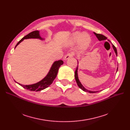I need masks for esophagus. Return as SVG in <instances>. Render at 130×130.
I'll return each mask as SVG.
<instances>
[{"mask_svg": "<svg viewBox=\"0 0 130 130\" xmlns=\"http://www.w3.org/2000/svg\"><path fill=\"white\" fill-rule=\"evenodd\" d=\"M74 55V53H73V52H72V53H68L67 55H66L64 58H65V60H66V59H69V58H70V57H73Z\"/></svg>", "mask_w": 130, "mask_h": 130, "instance_id": "obj_1", "label": "esophagus"}]
</instances>
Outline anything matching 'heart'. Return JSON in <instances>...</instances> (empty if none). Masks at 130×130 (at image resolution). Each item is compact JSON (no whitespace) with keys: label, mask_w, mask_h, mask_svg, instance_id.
<instances>
[{"label":"heart","mask_w":130,"mask_h":130,"mask_svg":"<svg viewBox=\"0 0 130 130\" xmlns=\"http://www.w3.org/2000/svg\"><path fill=\"white\" fill-rule=\"evenodd\" d=\"M91 40L90 37L87 33L75 32L73 34L71 37V41L73 43L78 42L79 47L82 49H85L89 44Z\"/></svg>","instance_id":"1"}]
</instances>
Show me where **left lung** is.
<instances>
[{
  "label": "left lung",
  "mask_w": 130,
  "mask_h": 130,
  "mask_svg": "<svg viewBox=\"0 0 130 130\" xmlns=\"http://www.w3.org/2000/svg\"><path fill=\"white\" fill-rule=\"evenodd\" d=\"M94 34L95 35H96V36L97 37V38H98V39L99 40H104V39H106L107 38L106 37H105V36H104L103 35H102V34H97V33H95V32H94ZM113 46V49L115 51V53H116V55H117V48H116V47H115V46L114 45H112ZM77 70H78V66H77L76 67V71L75 72V80H76V82L77 83V85L78 86V87L80 88V89L82 90L83 91H85V92H89L90 93H96L98 92V91H95V92H93V91H88L87 90H86V88L82 85V84L80 83V82H79V79H78V75H77ZM118 70V68L117 69V70Z\"/></svg>",
  "instance_id": "obj_1"
}]
</instances>
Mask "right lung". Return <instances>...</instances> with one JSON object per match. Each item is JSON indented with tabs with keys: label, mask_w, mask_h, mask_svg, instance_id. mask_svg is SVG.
Wrapping results in <instances>:
<instances>
[{
	"label": "right lung",
	"mask_w": 130,
	"mask_h": 130,
	"mask_svg": "<svg viewBox=\"0 0 130 130\" xmlns=\"http://www.w3.org/2000/svg\"><path fill=\"white\" fill-rule=\"evenodd\" d=\"M28 38H39L40 39H43L39 36V31L38 30L33 31L29 33L28 35H26L22 39H20L16 45L15 48L20 42H22L24 39ZM63 61L61 60L55 61L54 64H53L49 73L47 75V76L43 79L40 80L39 82L36 84L29 85H24L22 84H20L19 83L18 84L24 88H26V89L29 90V91H40L41 90H43L45 89V88H47V87H48L52 84L54 80L57 76L59 67L61 65H63Z\"/></svg>",
	"instance_id": "add662e5"
}]
</instances>
